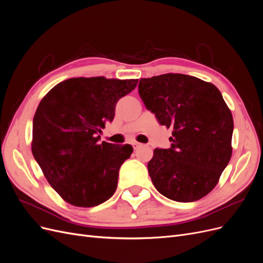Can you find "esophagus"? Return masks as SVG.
I'll use <instances>...</instances> for the list:
<instances>
[{"label":"esophagus","instance_id":"obj_1","mask_svg":"<svg viewBox=\"0 0 263 263\" xmlns=\"http://www.w3.org/2000/svg\"><path fill=\"white\" fill-rule=\"evenodd\" d=\"M139 147H141V144H139V142H133V148L135 150H137Z\"/></svg>","mask_w":263,"mask_h":263}]
</instances>
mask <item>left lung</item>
<instances>
[{
    "label": "left lung",
    "instance_id": "obj_1",
    "mask_svg": "<svg viewBox=\"0 0 263 263\" xmlns=\"http://www.w3.org/2000/svg\"><path fill=\"white\" fill-rule=\"evenodd\" d=\"M138 92L159 124L172 129L169 149L148 162L155 187L176 202H194L216 186L232 158L234 119L216 86L166 73L140 79Z\"/></svg>",
    "mask_w": 263,
    "mask_h": 263
}]
</instances>
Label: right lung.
<instances>
[{"instance_id":"right-lung-1","label":"right lung","mask_w":263,"mask_h":263,"mask_svg":"<svg viewBox=\"0 0 263 263\" xmlns=\"http://www.w3.org/2000/svg\"><path fill=\"white\" fill-rule=\"evenodd\" d=\"M137 79L72 78L58 83L39 103L33 121L31 151L51 187L67 203L93 208L117 187L130 145L100 144L101 128L112 122L118 100Z\"/></svg>"}]
</instances>
